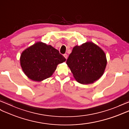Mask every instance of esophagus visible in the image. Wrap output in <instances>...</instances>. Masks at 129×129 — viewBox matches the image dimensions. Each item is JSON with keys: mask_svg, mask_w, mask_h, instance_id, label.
<instances>
[{"mask_svg": "<svg viewBox=\"0 0 129 129\" xmlns=\"http://www.w3.org/2000/svg\"><path fill=\"white\" fill-rule=\"evenodd\" d=\"M63 56H64V57H65V58H66V59H67L68 55H67V54H64V55H63Z\"/></svg>", "mask_w": 129, "mask_h": 129, "instance_id": "1", "label": "esophagus"}]
</instances>
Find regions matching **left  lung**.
<instances>
[{
  "mask_svg": "<svg viewBox=\"0 0 129 129\" xmlns=\"http://www.w3.org/2000/svg\"><path fill=\"white\" fill-rule=\"evenodd\" d=\"M66 63L78 83L92 84L99 79L107 65L105 52L92 42L74 46Z\"/></svg>",
  "mask_w": 129,
  "mask_h": 129,
  "instance_id": "8db88e82",
  "label": "left lung"
}]
</instances>
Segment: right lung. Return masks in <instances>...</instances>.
<instances>
[{
	"label": "right lung",
	"mask_w": 129,
	"mask_h": 129,
	"mask_svg": "<svg viewBox=\"0 0 129 129\" xmlns=\"http://www.w3.org/2000/svg\"><path fill=\"white\" fill-rule=\"evenodd\" d=\"M66 60L58 50L42 42H37L24 50L20 57L24 73L36 81L51 77L57 65Z\"/></svg>",
	"instance_id": "obj_1"
}]
</instances>
